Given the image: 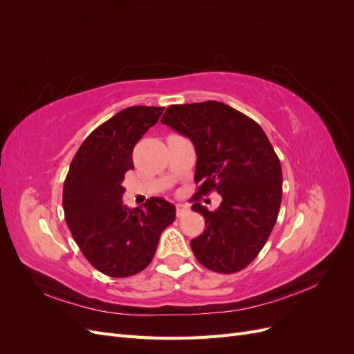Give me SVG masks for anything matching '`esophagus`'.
Instances as JSON below:
<instances>
[{
  "instance_id": "esophagus-1",
  "label": "esophagus",
  "mask_w": 354,
  "mask_h": 354,
  "mask_svg": "<svg viewBox=\"0 0 354 354\" xmlns=\"http://www.w3.org/2000/svg\"><path fill=\"white\" fill-rule=\"evenodd\" d=\"M187 211H189V208L186 205H183V203H177V205H176L177 217H183Z\"/></svg>"
}]
</instances>
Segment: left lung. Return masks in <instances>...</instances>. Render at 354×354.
Segmentation results:
<instances>
[{"instance_id": "left-lung-1", "label": "left lung", "mask_w": 354, "mask_h": 354, "mask_svg": "<svg viewBox=\"0 0 354 354\" xmlns=\"http://www.w3.org/2000/svg\"><path fill=\"white\" fill-rule=\"evenodd\" d=\"M164 125L186 136L196 151L192 209L205 218V229L190 241L196 260L217 273L245 269L263 250L282 202V168L263 128L221 102L173 104ZM216 189L223 201L216 212L198 196Z\"/></svg>"}]
</instances>
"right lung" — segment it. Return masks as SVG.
I'll return each instance as SVG.
<instances>
[{"label":"right lung","instance_id":"add662e5","mask_svg":"<svg viewBox=\"0 0 354 354\" xmlns=\"http://www.w3.org/2000/svg\"><path fill=\"white\" fill-rule=\"evenodd\" d=\"M164 108L131 106L85 138L63 186V211L85 259L103 274L128 277L151 264L160 233L176 220V207L151 198L145 208L122 203L124 176L133 169V149Z\"/></svg>","mask_w":354,"mask_h":354}]
</instances>
